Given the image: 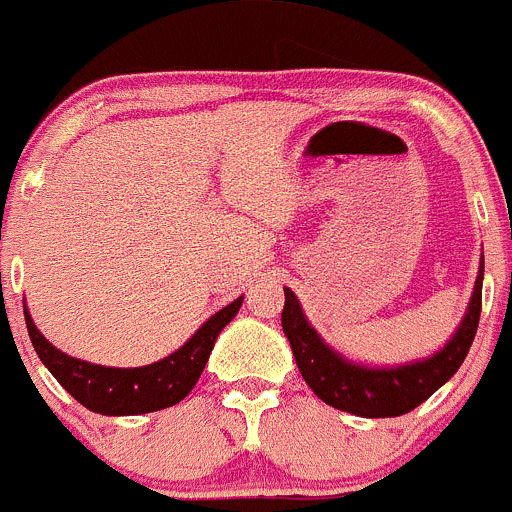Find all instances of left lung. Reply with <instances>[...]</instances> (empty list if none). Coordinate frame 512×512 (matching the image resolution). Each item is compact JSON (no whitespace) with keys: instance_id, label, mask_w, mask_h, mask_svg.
<instances>
[{"instance_id":"obj_1","label":"left lung","mask_w":512,"mask_h":512,"mask_svg":"<svg viewBox=\"0 0 512 512\" xmlns=\"http://www.w3.org/2000/svg\"><path fill=\"white\" fill-rule=\"evenodd\" d=\"M481 291L483 258L466 315L458 323L456 333L446 340V345L434 355L392 367L355 362L328 345L305 318L298 295L291 288H283L286 305H283L281 325L291 342L300 374L325 404L340 412L365 416V419L402 416L426 402L441 384L449 382L466 360L473 337H476L478 318H481Z\"/></svg>"}]
</instances>
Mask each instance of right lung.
Returning <instances> with one entry per match:
<instances>
[{
  "label": "right lung",
  "mask_w": 512,
  "mask_h": 512,
  "mask_svg": "<svg viewBox=\"0 0 512 512\" xmlns=\"http://www.w3.org/2000/svg\"><path fill=\"white\" fill-rule=\"evenodd\" d=\"M241 303H244V295H239L234 303L224 305L207 323H202V328L179 350L145 367H105L78 360L61 352L39 333L26 305L24 318L39 360L76 402L96 414L133 416L175 407L192 392L212 355L214 342L239 313Z\"/></svg>",
  "instance_id": "right-lung-1"
}]
</instances>
